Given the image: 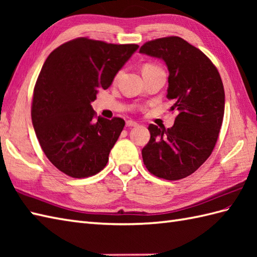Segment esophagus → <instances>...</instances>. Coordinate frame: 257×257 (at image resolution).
<instances>
[{
    "mask_svg": "<svg viewBox=\"0 0 257 257\" xmlns=\"http://www.w3.org/2000/svg\"><path fill=\"white\" fill-rule=\"evenodd\" d=\"M125 125H127V127H137L138 123L136 121H133V120H127V121H125Z\"/></svg>",
    "mask_w": 257,
    "mask_h": 257,
    "instance_id": "obj_1",
    "label": "esophagus"
}]
</instances>
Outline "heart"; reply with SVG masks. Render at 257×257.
Segmentation results:
<instances>
[{"mask_svg":"<svg viewBox=\"0 0 257 257\" xmlns=\"http://www.w3.org/2000/svg\"><path fill=\"white\" fill-rule=\"evenodd\" d=\"M158 69H161V68L159 66H157V65H155V64H146L143 67V73L152 72V70H158Z\"/></svg>","mask_w":257,"mask_h":257,"instance_id":"obj_1","label":"heart"}]
</instances>
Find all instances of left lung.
Returning a JSON list of instances; mask_svg holds the SVG:
<instances>
[{"label": "left lung", "mask_w": 257, "mask_h": 257, "mask_svg": "<svg viewBox=\"0 0 257 257\" xmlns=\"http://www.w3.org/2000/svg\"><path fill=\"white\" fill-rule=\"evenodd\" d=\"M141 54L162 59L169 70L168 95L178 110L171 128L150 124L143 149L149 172L166 180L192 174L212 154L224 116L225 94L216 67L199 48L178 36L147 42Z\"/></svg>", "instance_id": "1"}]
</instances>
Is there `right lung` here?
Listing matches in <instances>:
<instances>
[{
	"mask_svg": "<svg viewBox=\"0 0 257 257\" xmlns=\"http://www.w3.org/2000/svg\"><path fill=\"white\" fill-rule=\"evenodd\" d=\"M138 47L79 37L46 58L33 94L32 122L48 160L67 176L90 177L106 167L124 120H94L90 103Z\"/></svg>",
	"mask_w": 257,
	"mask_h": 257,
	"instance_id": "right-lung-1",
	"label": "right lung"
}]
</instances>
